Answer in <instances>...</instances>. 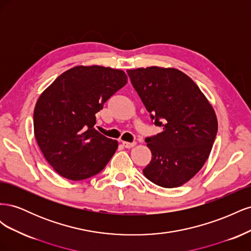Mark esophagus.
<instances>
[{"label": "esophagus", "instance_id": "34e87169", "mask_svg": "<svg viewBox=\"0 0 251 251\" xmlns=\"http://www.w3.org/2000/svg\"><path fill=\"white\" fill-rule=\"evenodd\" d=\"M123 146L126 149H131L133 147L136 146V142H126V141H123Z\"/></svg>", "mask_w": 251, "mask_h": 251}]
</instances>
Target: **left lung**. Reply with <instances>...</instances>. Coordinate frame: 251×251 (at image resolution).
Masks as SVG:
<instances>
[{
	"label": "left lung",
	"mask_w": 251,
	"mask_h": 251,
	"mask_svg": "<svg viewBox=\"0 0 251 251\" xmlns=\"http://www.w3.org/2000/svg\"><path fill=\"white\" fill-rule=\"evenodd\" d=\"M126 72L154 125L162 127L146 138L151 160L143 175L161 187L183 185L209 157L218 131L214 108L194 80L175 68Z\"/></svg>",
	"instance_id": "8db88e82"
}]
</instances>
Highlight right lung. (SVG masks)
Listing matches in <instances>:
<instances>
[{
    "instance_id": "right-lung-1",
    "label": "right lung",
    "mask_w": 251,
    "mask_h": 251,
    "mask_svg": "<svg viewBox=\"0 0 251 251\" xmlns=\"http://www.w3.org/2000/svg\"><path fill=\"white\" fill-rule=\"evenodd\" d=\"M123 70L77 66L44 91L33 113L34 136L44 157L60 176L78 181L94 176L118 148L94 128L95 114L126 85Z\"/></svg>"
}]
</instances>
